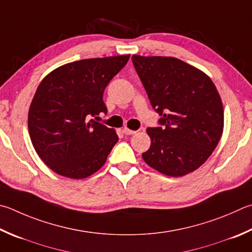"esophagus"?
Returning <instances> with one entry per match:
<instances>
[{
	"instance_id": "esophagus-1",
	"label": "esophagus",
	"mask_w": 252,
	"mask_h": 252,
	"mask_svg": "<svg viewBox=\"0 0 252 252\" xmlns=\"http://www.w3.org/2000/svg\"><path fill=\"white\" fill-rule=\"evenodd\" d=\"M123 133H125L126 135H133V134L136 133V131L130 130V129H127V127H125V129H123Z\"/></svg>"
}]
</instances>
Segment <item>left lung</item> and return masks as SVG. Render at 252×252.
I'll return each instance as SVG.
<instances>
[{
  "label": "left lung",
  "mask_w": 252,
  "mask_h": 252,
  "mask_svg": "<svg viewBox=\"0 0 252 252\" xmlns=\"http://www.w3.org/2000/svg\"><path fill=\"white\" fill-rule=\"evenodd\" d=\"M135 68L158 126L149 127L145 163L168 176H183L206 162L223 129L220 95L214 82L197 68L173 57L133 55Z\"/></svg>",
  "instance_id": "1"
}]
</instances>
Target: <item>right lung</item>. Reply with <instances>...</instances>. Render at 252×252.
<instances>
[{
	"instance_id": "1",
	"label": "right lung",
	"mask_w": 252,
	"mask_h": 252,
	"mask_svg": "<svg viewBox=\"0 0 252 252\" xmlns=\"http://www.w3.org/2000/svg\"><path fill=\"white\" fill-rule=\"evenodd\" d=\"M129 58L82 59L57 68L39 84L30 107L29 131L39 158L59 175L79 180L106 163L119 138L91 117L107 113L103 91Z\"/></svg>"
}]
</instances>
